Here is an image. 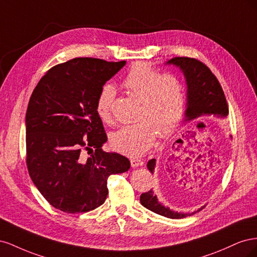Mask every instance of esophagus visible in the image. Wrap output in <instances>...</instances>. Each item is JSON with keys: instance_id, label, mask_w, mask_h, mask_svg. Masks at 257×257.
<instances>
[{"instance_id": "34e87169", "label": "esophagus", "mask_w": 257, "mask_h": 257, "mask_svg": "<svg viewBox=\"0 0 257 257\" xmlns=\"http://www.w3.org/2000/svg\"><path fill=\"white\" fill-rule=\"evenodd\" d=\"M132 167H142L144 165V161L138 159H132L131 160Z\"/></svg>"}]
</instances>
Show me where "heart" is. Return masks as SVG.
Masks as SVG:
<instances>
[{
	"label": "heart",
	"instance_id": "b5f03b06",
	"mask_svg": "<svg viewBox=\"0 0 257 257\" xmlns=\"http://www.w3.org/2000/svg\"><path fill=\"white\" fill-rule=\"evenodd\" d=\"M122 85L131 95L141 100L138 122L114 131L110 145L114 150L130 157H139L152 146L157 133L165 136L176 128L186 106L183 83L176 76L162 75L147 63H136L124 77ZM114 98L112 85L106 84L99 91L96 111L99 118L109 122Z\"/></svg>",
	"mask_w": 257,
	"mask_h": 257
}]
</instances>
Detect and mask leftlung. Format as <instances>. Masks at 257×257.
Segmentation results:
<instances>
[{
	"instance_id": "obj_1",
	"label": "left lung",
	"mask_w": 257,
	"mask_h": 257,
	"mask_svg": "<svg viewBox=\"0 0 257 257\" xmlns=\"http://www.w3.org/2000/svg\"><path fill=\"white\" fill-rule=\"evenodd\" d=\"M165 64L178 67L185 78L186 108L184 111L183 123L195 120L199 116L204 115L226 118L228 114V106L223 89L219 80L216 79V77L204 63L192 58L177 57L168 60ZM155 163H157V160L152 159L147 164V167L151 174L154 172ZM172 164H174L175 167L183 170V172H188L189 175L191 174L189 158L185 160L181 159L179 161L173 160ZM141 203L144 207L151 210L152 212L169 217V219H183L185 216H190L200 211L201 209L206 207V205L201 206L196 211L193 212L174 211V210L169 209V207L164 206L161 201H159L157 195H154L152 189L149 192L142 194Z\"/></svg>"
}]
</instances>
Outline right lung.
Here are the masks:
<instances>
[{"instance_id": "1", "label": "right lung", "mask_w": 257, "mask_h": 257, "mask_svg": "<svg viewBox=\"0 0 257 257\" xmlns=\"http://www.w3.org/2000/svg\"><path fill=\"white\" fill-rule=\"evenodd\" d=\"M126 64L76 58L53 66L35 87L26 114L27 165L48 203L68 213L105 203L107 179L125 173L127 158L104 152L107 135L96 111L104 84ZM82 150L91 151L85 160Z\"/></svg>"}]
</instances>
